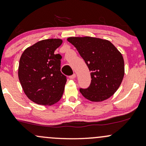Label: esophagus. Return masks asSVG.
<instances>
[{
  "label": "esophagus",
  "instance_id": "esophagus-1",
  "mask_svg": "<svg viewBox=\"0 0 146 146\" xmlns=\"http://www.w3.org/2000/svg\"><path fill=\"white\" fill-rule=\"evenodd\" d=\"M76 78V74H73L72 75L70 76V78H72V79H73V78Z\"/></svg>",
  "mask_w": 146,
  "mask_h": 146
}]
</instances>
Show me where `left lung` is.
Masks as SVG:
<instances>
[{"label": "left lung", "mask_w": 146, "mask_h": 146, "mask_svg": "<svg viewBox=\"0 0 146 146\" xmlns=\"http://www.w3.org/2000/svg\"><path fill=\"white\" fill-rule=\"evenodd\" d=\"M91 72V83L80 88L85 98L99 102L110 98L121 85L124 75L123 56L108 40L92 37H69Z\"/></svg>", "instance_id": "8db88e82"}]
</instances>
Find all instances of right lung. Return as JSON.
Listing matches in <instances>:
<instances>
[{"mask_svg": "<svg viewBox=\"0 0 146 146\" xmlns=\"http://www.w3.org/2000/svg\"><path fill=\"white\" fill-rule=\"evenodd\" d=\"M60 39L39 41L24 51L20 59L18 77L24 92L33 102L52 105L62 97L67 77L61 72Z\"/></svg>", "mask_w": 146, "mask_h": 146, "instance_id": "add662e5", "label": "right lung"}]
</instances>
